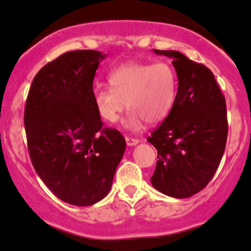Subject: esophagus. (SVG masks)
Masks as SVG:
<instances>
[{"label":"esophagus","instance_id":"obj_1","mask_svg":"<svg viewBox=\"0 0 251 251\" xmlns=\"http://www.w3.org/2000/svg\"><path fill=\"white\" fill-rule=\"evenodd\" d=\"M126 144L128 145V146H135V145L139 144V140L135 138H129V137H126Z\"/></svg>","mask_w":251,"mask_h":251}]
</instances>
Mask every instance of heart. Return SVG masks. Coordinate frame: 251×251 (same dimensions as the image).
I'll return each mask as SVG.
<instances>
[{
    "mask_svg": "<svg viewBox=\"0 0 251 251\" xmlns=\"http://www.w3.org/2000/svg\"><path fill=\"white\" fill-rule=\"evenodd\" d=\"M111 89L99 87L93 92V104L104 122L114 123L127 107L123 122L126 128L139 131L144 120L149 124L162 122L170 114L176 98V74L165 62L126 63L108 76Z\"/></svg>",
    "mask_w": 251,
    "mask_h": 251,
    "instance_id": "1",
    "label": "heart"
}]
</instances>
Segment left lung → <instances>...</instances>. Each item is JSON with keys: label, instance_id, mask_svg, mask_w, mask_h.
<instances>
[{"label": "left lung", "instance_id": "8db88e82", "mask_svg": "<svg viewBox=\"0 0 251 251\" xmlns=\"http://www.w3.org/2000/svg\"><path fill=\"white\" fill-rule=\"evenodd\" d=\"M173 59L177 92L173 108L147 141L158 150L153 187L186 199L208 185L221 162L228 135L226 99L213 72L179 51L153 50Z\"/></svg>", "mask_w": 251, "mask_h": 251}]
</instances>
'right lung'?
Here are the masks:
<instances>
[{
    "label": "right lung",
    "mask_w": 251,
    "mask_h": 251,
    "mask_svg": "<svg viewBox=\"0 0 251 251\" xmlns=\"http://www.w3.org/2000/svg\"><path fill=\"white\" fill-rule=\"evenodd\" d=\"M106 55L63 53L36 75L24 110L36 173L60 200L91 206L110 192L126 149L117 129L102 127L93 104V78Z\"/></svg>",
    "instance_id": "add662e5"
}]
</instances>
